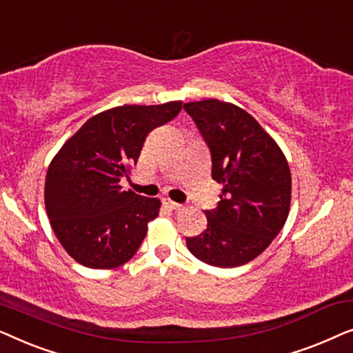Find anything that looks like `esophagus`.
I'll return each instance as SVG.
<instances>
[{
    "label": "esophagus",
    "instance_id": "1",
    "mask_svg": "<svg viewBox=\"0 0 353 353\" xmlns=\"http://www.w3.org/2000/svg\"><path fill=\"white\" fill-rule=\"evenodd\" d=\"M162 204L165 205V207H168V209H172V210H181L183 209L181 204H178V202H173L172 199H168V197H165V199H162Z\"/></svg>",
    "mask_w": 353,
    "mask_h": 353
}]
</instances>
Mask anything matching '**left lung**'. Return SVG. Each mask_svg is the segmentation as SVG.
I'll return each mask as SVG.
<instances>
[{"label":"left lung","instance_id":"obj_1","mask_svg":"<svg viewBox=\"0 0 353 353\" xmlns=\"http://www.w3.org/2000/svg\"><path fill=\"white\" fill-rule=\"evenodd\" d=\"M209 144L212 178L223 186L207 210V228L186 238L190 252L212 267L233 268L259 257L286 223L291 170L278 143L252 115L219 99L186 103Z\"/></svg>","mask_w":353,"mask_h":353}]
</instances>
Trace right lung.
Returning a JSON list of instances; mask_svg holds the SVG:
<instances>
[{
  "label": "right lung",
  "instance_id": "right-lung-1",
  "mask_svg": "<svg viewBox=\"0 0 353 353\" xmlns=\"http://www.w3.org/2000/svg\"><path fill=\"white\" fill-rule=\"evenodd\" d=\"M181 104L104 110L86 120L52 157L45 181L46 214L75 262L112 270L137 254L161 201L123 191L120 180L137 165L149 132L176 117Z\"/></svg>",
  "mask_w": 353,
  "mask_h": 353
}]
</instances>
